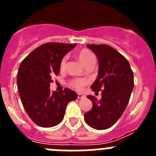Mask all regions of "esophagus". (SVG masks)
<instances>
[{"instance_id": "1", "label": "esophagus", "mask_w": 156, "mask_h": 156, "mask_svg": "<svg viewBox=\"0 0 156 156\" xmlns=\"http://www.w3.org/2000/svg\"><path fill=\"white\" fill-rule=\"evenodd\" d=\"M77 97H78V98L82 99V98H84L85 96H84V95H83V94L79 93V94H78V96H77Z\"/></svg>"}]
</instances>
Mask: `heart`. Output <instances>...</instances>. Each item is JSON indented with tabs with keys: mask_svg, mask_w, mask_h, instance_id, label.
Instances as JSON below:
<instances>
[{
	"mask_svg": "<svg viewBox=\"0 0 156 156\" xmlns=\"http://www.w3.org/2000/svg\"><path fill=\"white\" fill-rule=\"evenodd\" d=\"M77 58L80 60V62L84 66H86L90 62L95 60L94 54L88 49H82L81 51H80L77 54ZM66 60H67L66 57H64L62 59L61 62H60V66H59L61 71H64L66 69ZM87 80L83 79H75L70 82V85L73 88L76 89V90H82L83 87L87 84Z\"/></svg>",
	"mask_w": 156,
	"mask_h": 156,
	"instance_id": "b5f03b06",
	"label": "heart"
}]
</instances>
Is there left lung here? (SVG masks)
Masks as SVG:
<instances>
[{"instance_id": "left-lung-1", "label": "left lung", "mask_w": 156, "mask_h": 156, "mask_svg": "<svg viewBox=\"0 0 156 156\" xmlns=\"http://www.w3.org/2000/svg\"><path fill=\"white\" fill-rule=\"evenodd\" d=\"M98 60V74L91 85L94 92L101 90V99L87 96L91 109L84 114L86 122L96 129L115 124L129 102L133 87V74L129 62L113 48L106 44H88Z\"/></svg>"}]
</instances>
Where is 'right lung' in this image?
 I'll list each match as a JSON object with an SVG mask.
<instances>
[{"label":"right lung","mask_w":156,"mask_h":156,"mask_svg":"<svg viewBox=\"0 0 156 156\" xmlns=\"http://www.w3.org/2000/svg\"><path fill=\"white\" fill-rule=\"evenodd\" d=\"M76 44L46 43L34 50L21 62L17 74L19 94L25 110L36 124L51 127L61 122L66 106L77 98L69 88L50 91L51 77L60 71V62Z\"/></svg>","instance_id":"add662e5"}]
</instances>
